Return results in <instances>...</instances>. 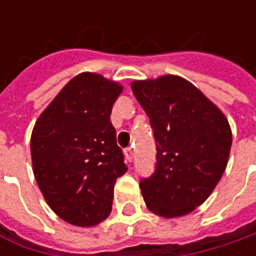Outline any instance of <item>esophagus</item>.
I'll return each mask as SVG.
<instances>
[{"label": "esophagus", "mask_w": 256, "mask_h": 256, "mask_svg": "<svg viewBox=\"0 0 256 256\" xmlns=\"http://www.w3.org/2000/svg\"><path fill=\"white\" fill-rule=\"evenodd\" d=\"M125 155H126V160L131 162V161L134 160V150L131 148V146H128V148L125 150Z\"/></svg>", "instance_id": "1"}]
</instances>
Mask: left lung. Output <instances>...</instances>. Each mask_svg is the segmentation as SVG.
Returning <instances> with one entry per match:
<instances>
[{
	"mask_svg": "<svg viewBox=\"0 0 256 256\" xmlns=\"http://www.w3.org/2000/svg\"><path fill=\"white\" fill-rule=\"evenodd\" d=\"M131 88L150 118L156 145L152 175L140 181L144 201L164 218L186 215L211 195L226 168L230 124L180 76L135 81Z\"/></svg>",
	"mask_w": 256,
	"mask_h": 256,
	"instance_id": "1",
	"label": "left lung"
}]
</instances>
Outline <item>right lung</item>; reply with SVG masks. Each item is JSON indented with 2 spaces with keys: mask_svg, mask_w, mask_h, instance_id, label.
Returning a JSON list of instances; mask_svg holds the SVG:
<instances>
[{
  "mask_svg": "<svg viewBox=\"0 0 256 256\" xmlns=\"http://www.w3.org/2000/svg\"><path fill=\"white\" fill-rule=\"evenodd\" d=\"M121 91L122 86L101 75H76L32 131L38 186L51 210L76 226H94L108 218L115 181L126 172L110 120Z\"/></svg>",
  "mask_w": 256,
  "mask_h": 256,
  "instance_id": "add662e5",
  "label": "right lung"
}]
</instances>
